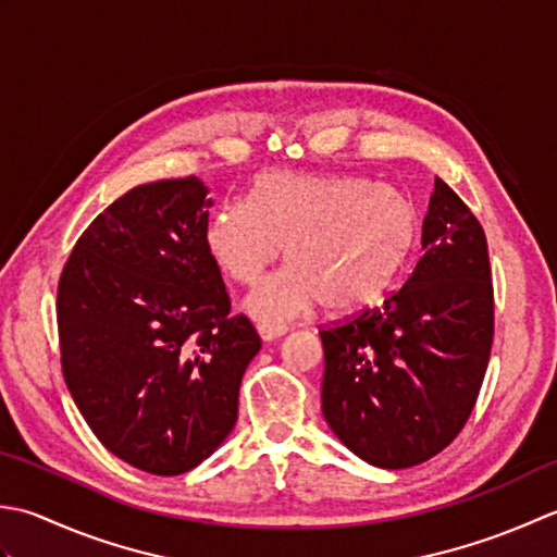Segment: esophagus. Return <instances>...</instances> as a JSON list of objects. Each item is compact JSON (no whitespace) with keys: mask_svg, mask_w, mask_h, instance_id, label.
I'll return each mask as SVG.
<instances>
[{"mask_svg":"<svg viewBox=\"0 0 557 557\" xmlns=\"http://www.w3.org/2000/svg\"><path fill=\"white\" fill-rule=\"evenodd\" d=\"M257 329H259V336H262L264 342H276V338H281L288 332L286 324H267V322H262Z\"/></svg>","mask_w":557,"mask_h":557,"instance_id":"obj_1","label":"esophagus"}]
</instances>
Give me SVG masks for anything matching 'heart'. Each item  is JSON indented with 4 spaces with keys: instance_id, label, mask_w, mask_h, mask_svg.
<instances>
[{
    "instance_id": "b5f03b06",
    "label": "heart",
    "mask_w": 557,
    "mask_h": 557,
    "mask_svg": "<svg viewBox=\"0 0 557 557\" xmlns=\"http://www.w3.org/2000/svg\"><path fill=\"white\" fill-rule=\"evenodd\" d=\"M418 215L399 189L358 175L274 170L257 177L255 201L213 211L207 247L225 274L255 283L286 247L288 269L249 293L247 310L267 324L322 302L356 312L377 302L413 255Z\"/></svg>"
}]
</instances>
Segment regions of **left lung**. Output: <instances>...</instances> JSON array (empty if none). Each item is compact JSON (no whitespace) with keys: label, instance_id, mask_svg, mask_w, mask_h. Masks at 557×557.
I'll list each match as a JSON object with an SVG mask.
<instances>
[{"label":"left lung","instance_id":"left-lung-1","mask_svg":"<svg viewBox=\"0 0 557 557\" xmlns=\"http://www.w3.org/2000/svg\"><path fill=\"white\" fill-rule=\"evenodd\" d=\"M423 257L382 308L320 332L322 413L334 435L380 469L445 449L473 411L493 346L485 233L435 177Z\"/></svg>","mask_w":557,"mask_h":557}]
</instances>
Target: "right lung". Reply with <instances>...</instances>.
I'll return each instance as SVG.
<instances>
[{
  "label": "right lung",
  "instance_id": "add662e5",
  "mask_svg": "<svg viewBox=\"0 0 557 557\" xmlns=\"http://www.w3.org/2000/svg\"><path fill=\"white\" fill-rule=\"evenodd\" d=\"M211 207L195 175L129 189L78 237L57 288L72 399L146 473H187L221 447L262 348L252 322L228 314L207 247Z\"/></svg>",
  "mask_w": 557,
  "mask_h": 557
}]
</instances>
